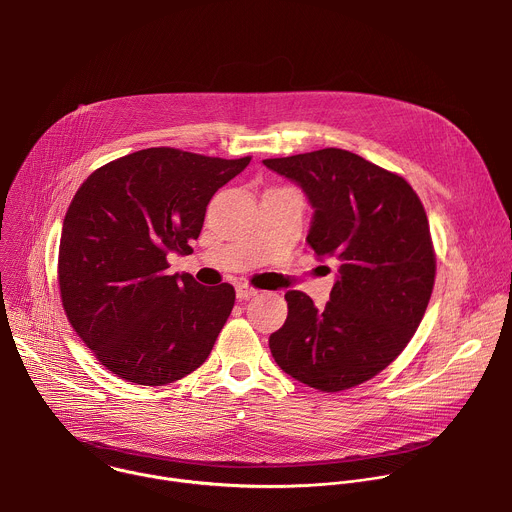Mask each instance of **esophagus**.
I'll use <instances>...</instances> for the list:
<instances>
[{
	"mask_svg": "<svg viewBox=\"0 0 512 512\" xmlns=\"http://www.w3.org/2000/svg\"><path fill=\"white\" fill-rule=\"evenodd\" d=\"M259 291L255 287H249V285H237V298L243 302V300H251L253 296H257Z\"/></svg>",
	"mask_w": 512,
	"mask_h": 512,
	"instance_id": "esophagus-1",
	"label": "esophagus"
}]
</instances>
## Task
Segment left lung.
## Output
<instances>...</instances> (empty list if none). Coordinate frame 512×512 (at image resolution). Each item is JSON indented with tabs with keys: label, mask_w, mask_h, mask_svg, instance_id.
<instances>
[{
	"label": "left lung",
	"mask_w": 512,
	"mask_h": 512,
	"mask_svg": "<svg viewBox=\"0 0 512 512\" xmlns=\"http://www.w3.org/2000/svg\"><path fill=\"white\" fill-rule=\"evenodd\" d=\"M263 164L304 188L316 208L308 245L342 261L322 310L304 291H287L271 354L308 387L352 389L385 371L423 320L435 283L425 208L403 176L346 150Z\"/></svg>",
	"instance_id": "obj_1"
}]
</instances>
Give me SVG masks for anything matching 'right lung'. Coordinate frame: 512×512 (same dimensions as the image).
<instances>
[{
  "mask_svg": "<svg viewBox=\"0 0 512 512\" xmlns=\"http://www.w3.org/2000/svg\"><path fill=\"white\" fill-rule=\"evenodd\" d=\"M249 162L148 148L97 168L72 198L58 247L62 308L119 379L162 387L208 358L235 287L168 273V253H192L210 198Z\"/></svg>",
  "mask_w": 512,
  "mask_h": 512,
  "instance_id": "obj_1",
  "label": "right lung"
}]
</instances>
